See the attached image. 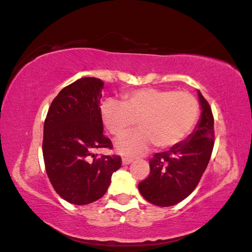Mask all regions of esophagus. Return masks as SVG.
Segmentation results:
<instances>
[{"label":"esophagus","instance_id":"esophagus-1","mask_svg":"<svg viewBox=\"0 0 252 252\" xmlns=\"http://www.w3.org/2000/svg\"><path fill=\"white\" fill-rule=\"evenodd\" d=\"M132 158H129V157H123L122 158V164L123 165H129L130 163H132Z\"/></svg>","mask_w":252,"mask_h":252}]
</instances>
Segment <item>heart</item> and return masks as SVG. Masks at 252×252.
<instances>
[{"mask_svg": "<svg viewBox=\"0 0 252 252\" xmlns=\"http://www.w3.org/2000/svg\"><path fill=\"white\" fill-rule=\"evenodd\" d=\"M199 104L187 92L171 89L141 88L123 95L121 103L107 99L100 106V118L114 137L126 134L138 125L140 129L119 139L116 152L137 156L154 144L171 148L189 136L198 121Z\"/></svg>", "mask_w": 252, "mask_h": 252, "instance_id": "heart-1", "label": "heart"}]
</instances>
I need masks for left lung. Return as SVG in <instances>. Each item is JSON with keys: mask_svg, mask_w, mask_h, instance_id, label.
<instances>
[{"mask_svg": "<svg viewBox=\"0 0 252 252\" xmlns=\"http://www.w3.org/2000/svg\"><path fill=\"white\" fill-rule=\"evenodd\" d=\"M201 114L192 132L181 144L156 153L149 160L150 174L138 185L150 204L168 207L194 190L207 167L214 147V118L207 100L198 90Z\"/></svg>", "mask_w": 252, "mask_h": 252, "instance_id": "1", "label": "left lung"}]
</instances>
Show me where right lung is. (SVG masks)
I'll return each instance as SVG.
<instances>
[{"label": "right lung", "mask_w": 252, "mask_h": 252, "mask_svg": "<svg viewBox=\"0 0 252 252\" xmlns=\"http://www.w3.org/2000/svg\"><path fill=\"white\" fill-rule=\"evenodd\" d=\"M103 89L100 79H78L53 99L44 123L47 176L56 193L73 205H88L102 198L112 174L121 167L120 156L93 154L98 148H112L103 134Z\"/></svg>", "instance_id": "obj_1"}]
</instances>
